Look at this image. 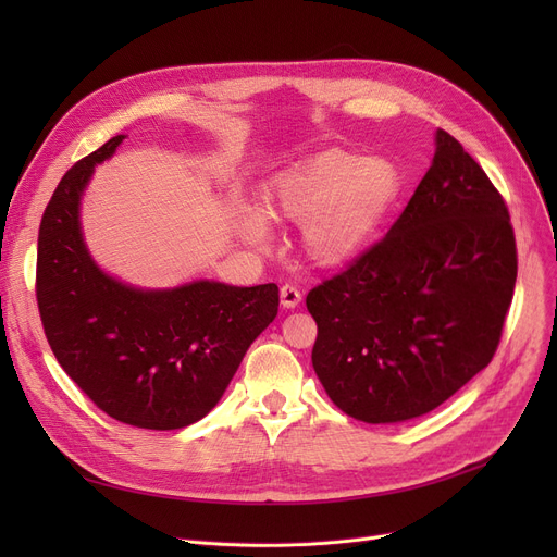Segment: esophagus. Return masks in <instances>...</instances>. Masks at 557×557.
<instances>
[{"instance_id":"obj_1","label":"esophagus","mask_w":557,"mask_h":557,"mask_svg":"<svg viewBox=\"0 0 557 557\" xmlns=\"http://www.w3.org/2000/svg\"><path fill=\"white\" fill-rule=\"evenodd\" d=\"M280 300H282V307L286 309H296L300 302H302V294L300 288L296 284H284L280 288Z\"/></svg>"}]
</instances>
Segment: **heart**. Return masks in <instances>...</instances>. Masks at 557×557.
Returning <instances> with one entry per match:
<instances>
[{"label":"heart","mask_w":557,"mask_h":557,"mask_svg":"<svg viewBox=\"0 0 557 557\" xmlns=\"http://www.w3.org/2000/svg\"><path fill=\"white\" fill-rule=\"evenodd\" d=\"M399 191V175L384 158L330 149L282 171L269 187V214L246 208L242 237L269 246L271 216L302 227L305 250L318 267H343L374 239Z\"/></svg>","instance_id":"b5f03b06"}]
</instances>
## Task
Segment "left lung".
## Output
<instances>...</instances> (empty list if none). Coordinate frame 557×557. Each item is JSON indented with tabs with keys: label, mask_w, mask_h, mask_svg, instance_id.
I'll use <instances>...</instances> for the list:
<instances>
[{
	"label": "left lung",
	"mask_w": 557,
	"mask_h": 557,
	"mask_svg": "<svg viewBox=\"0 0 557 557\" xmlns=\"http://www.w3.org/2000/svg\"><path fill=\"white\" fill-rule=\"evenodd\" d=\"M515 280L502 194L437 131L433 162L386 237L309 290L320 384L368 424L433 411L492 361Z\"/></svg>",
	"instance_id": "8db88e82"
}]
</instances>
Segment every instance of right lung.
Instances as JSON below:
<instances>
[{
  "instance_id": "1",
  "label": "right lung",
  "mask_w": 557,
  "mask_h": 557,
  "mask_svg": "<svg viewBox=\"0 0 557 557\" xmlns=\"http://www.w3.org/2000/svg\"><path fill=\"white\" fill-rule=\"evenodd\" d=\"M124 137L58 183L38 232L36 298L53 357L103 413L171 431L219 404L250 343L275 320L280 288L196 280L146 290L103 273L83 242L78 208L95 166Z\"/></svg>"
}]
</instances>
